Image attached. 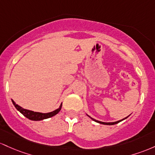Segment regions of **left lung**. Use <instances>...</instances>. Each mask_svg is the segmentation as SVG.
I'll list each match as a JSON object with an SVG mask.
<instances>
[{
  "label": "left lung",
  "mask_w": 155,
  "mask_h": 155,
  "mask_svg": "<svg viewBox=\"0 0 155 155\" xmlns=\"http://www.w3.org/2000/svg\"><path fill=\"white\" fill-rule=\"evenodd\" d=\"M127 117H128V116H127ZM127 117H126V118H125V119H127ZM91 119L92 120H94V121H96V122H97V123H100V124H106V125H113V124H118V123L120 122V121H123V120L125 119H123L120 120V121H115V122H102V121H97V120H95V119H92V118H91Z\"/></svg>",
  "instance_id": "8db88e82"
}]
</instances>
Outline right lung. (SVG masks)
<instances>
[{"instance_id":"right-lung-1","label":"right lung","mask_w":155,"mask_h":155,"mask_svg":"<svg viewBox=\"0 0 155 155\" xmlns=\"http://www.w3.org/2000/svg\"><path fill=\"white\" fill-rule=\"evenodd\" d=\"M12 103H13V105H15V107H16L17 110L20 111L22 115L25 116L26 118H28V119L33 120V121H40V120L48 119V118H50L52 117V116L56 115L59 111L61 110V105H62V104H61L59 108H58L57 110H55L54 111H53V112L47 113V114H42V113L34 112V111H32V110H26V109L22 108V107H20V105H18L17 104L15 103V101L13 100H12Z\"/></svg>"}]
</instances>
